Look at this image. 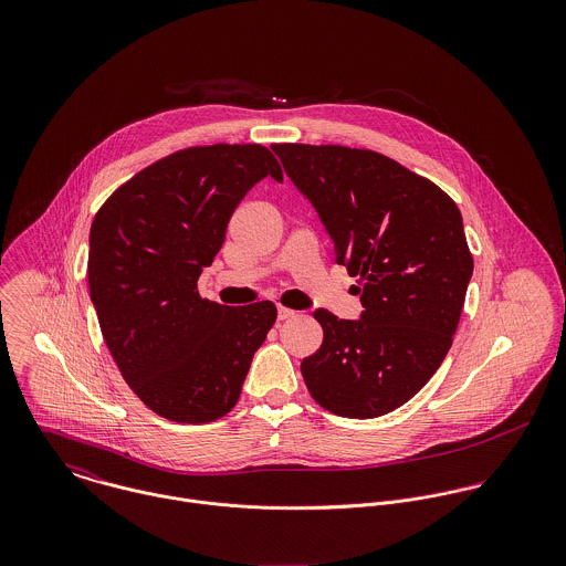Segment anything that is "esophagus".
<instances>
[{
  "instance_id": "esophagus-1",
  "label": "esophagus",
  "mask_w": 566,
  "mask_h": 566,
  "mask_svg": "<svg viewBox=\"0 0 566 566\" xmlns=\"http://www.w3.org/2000/svg\"><path fill=\"white\" fill-rule=\"evenodd\" d=\"M298 312H294V310H290V307H279V321H290V318H294Z\"/></svg>"
}]
</instances>
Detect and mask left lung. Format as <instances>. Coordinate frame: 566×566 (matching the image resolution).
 Here are the masks:
<instances>
[{"instance_id":"obj_1","label":"left lung","mask_w":566,"mask_h":566,"mask_svg":"<svg viewBox=\"0 0 566 566\" xmlns=\"http://www.w3.org/2000/svg\"><path fill=\"white\" fill-rule=\"evenodd\" d=\"M272 150L359 276V321L326 310L323 346L301 373L314 401L344 418L407 403L440 368L460 323L473 254L458 205L431 180L373 150L274 144Z\"/></svg>"}]
</instances>
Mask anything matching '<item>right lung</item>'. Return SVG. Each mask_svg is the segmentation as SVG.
<instances>
[{
  "instance_id": "right-lung-1",
  "label": "right lung",
  "mask_w": 566,
  "mask_h": 566,
  "mask_svg": "<svg viewBox=\"0 0 566 566\" xmlns=\"http://www.w3.org/2000/svg\"><path fill=\"white\" fill-rule=\"evenodd\" d=\"M283 180L256 144L174 153L124 182L95 213L88 292L104 342L133 392L174 422L229 413L276 321L270 301L229 307L198 294L243 196Z\"/></svg>"
}]
</instances>
